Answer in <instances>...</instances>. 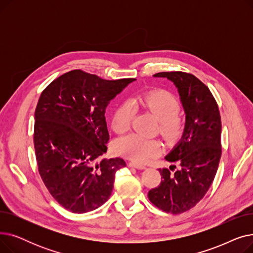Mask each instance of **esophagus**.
I'll return each instance as SVG.
<instances>
[{
	"instance_id": "34e87169",
	"label": "esophagus",
	"mask_w": 253,
	"mask_h": 253,
	"mask_svg": "<svg viewBox=\"0 0 253 253\" xmlns=\"http://www.w3.org/2000/svg\"><path fill=\"white\" fill-rule=\"evenodd\" d=\"M128 166H129V167L136 168V169H144V168H145L144 165L139 164V163H135V162H129V163H128Z\"/></svg>"
}]
</instances>
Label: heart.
<instances>
[{"mask_svg": "<svg viewBox=\"0 0 253 253\" xmlns=\"http://www.w3.org/2000/svg\"><path fill=\"white\" fill-rule=\"evenodd\" d=\"M135 108H141L152 113L159 121V131L169 141L176 139L182 131L183 121L177 115L179 104L171 93L165 90H151L143 93L132 101ZM134 117V110L128 102L122 103L115 111L112 119V128L117 134L129 131ZM117 154L132 161L145 162L160 154L162 144L158 139L144 138L131 134L119 139L115 144Z\"/></svg>", "mask_w": 253, "mask_h": 253, "instance_id": "1", "label": "heart"}]
</instances>
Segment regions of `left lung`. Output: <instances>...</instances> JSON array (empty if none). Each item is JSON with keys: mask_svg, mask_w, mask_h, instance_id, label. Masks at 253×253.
<instances>
[{"mask_svg": "<svg viewBox=\"0 0 253 253\" xmlns=\"http://www.w3.org/2000/svg\"><path fill=\"white\" fill-rule=\"evenodd\" d=\"M166 78L177 88L185 113L180 140L165 160L169 169H160L161 183L152 189L150 201L167 213L179 214L196 206L209 190L221 156V121L217 103L208 87L194 75L163 72L154 75Z\"/></svg>", "mask_w": 253, "mask_h": 253, "instance_id": "8db88e82", "label": "left lung"}]
</instances>
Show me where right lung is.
Here are the masks:
<instances>
[{
  "label": "right lung",
  "mask_w": 253,
  "mask_h": 253,
  "mask_svg": "<svg viewBox=\"0 0 253 253\" xmlns=\"http://www.w3.org/2000/svg\"><path fill=\"white\" fill-rule=\"evenodd\" d=\"M136 79L103 80L81 70L65 73L42 92L35 112L34 144L40 175L66 210L85 213L110 198L121 158H99L110 139L105 109Z\"/></svg>",
  "instance_id": "right-lung-1"
}]
</instances>
